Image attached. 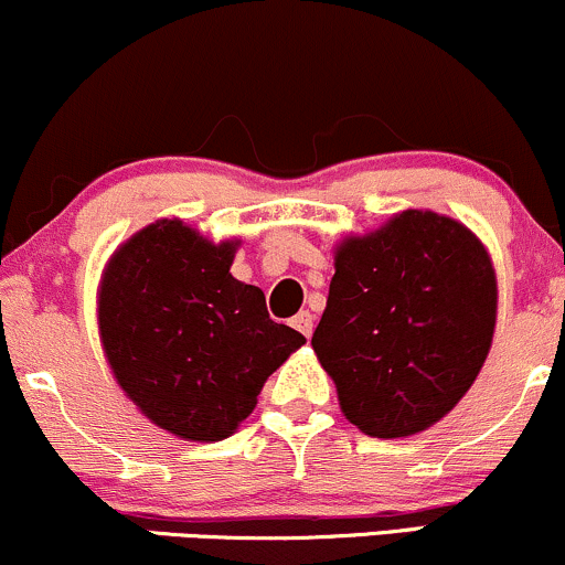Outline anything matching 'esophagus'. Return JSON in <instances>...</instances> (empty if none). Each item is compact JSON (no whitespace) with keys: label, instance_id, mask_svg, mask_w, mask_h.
Masks as SVG:
<instances>
[{"label":"esophagus","instance_id":"34e87169","mask_svg":"<svg viewBox=\"0 0 565 565\" xmlns=\"http://www.w3.org/2000/svg\"><path fill=\"white\" fill-rule=\"evenodd\" d=\"M291 327H295L302 337H310L313 334V316H310L308 310H300V313L291 319Z\"/></svg>","mask_w":565,"mask_h":565}]
</instances>
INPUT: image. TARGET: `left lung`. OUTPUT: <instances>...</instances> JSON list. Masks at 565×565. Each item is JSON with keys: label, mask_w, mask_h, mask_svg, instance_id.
Listing matches in <instances>:
<instances>
[{"label": "left lung", "mask_w": 565, "mask_h": 565, "mask_svg": "<svg viewBox=\"0 0 565 565\" xmlns=\"http://www.w3.org/2000/svg\"><path fill=\"white\" fill-rule=\"evenodd\" d=\"M497 323V278L457 220L406 210L334 255L313 345L342 414L374 438L436 425L470 391Z\"/></svg>", "instance_id": "8db88e82"}]
</instances>
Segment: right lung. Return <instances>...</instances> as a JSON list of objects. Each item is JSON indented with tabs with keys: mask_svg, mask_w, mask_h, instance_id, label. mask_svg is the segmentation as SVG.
Instances as JSON below:
<instances>
[{
	"mask_svg": "<svg viewBox=\"0 0 565 565\" xmlns=\"http://www.w3.org/2000/svg\"><path fill=\"white\" fill-rule=\"evenodd\" d=\"M236 246L157 220L103 274L97 321L116 382L151 423L188 440L228 438L305 342L270 319L263 289L231 276Z\"/></svg>",
	"mask_w": 565,
	"mask_h": 565,
	"instance_id": "obj_1",
	"label": "right lung"
}]
</instances>
